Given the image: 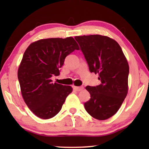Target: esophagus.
<instances>
[{"instance_id":"34e87169","label":"esophagus","mask_w":149,"mask_h":149,"mask_svg":"<svg viewBox=\"0 0 149 149\" xmlns=\"http://www.w3.org/2000/svg\"><path fill=\"white\" fill-rule=\"evenodd\" d=\"M84 89V87L81 86V87H74V89L75 91H82L83 89Z\"/></svg>"}]
</instances>
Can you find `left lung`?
I'll list each match as a JSON object with an SVG mask.
<instances>
[{
	"label": "left lung",
	"instance_id": "left-lung-1",
	"mask_svg": "<svg viewBox=\"0 0 149 149\" xmlns=\"http://www.w3.org/2000/svg\"><path fill=\"white\" fill-rule=\"evenodd\" d=\"M91 72L98 74L101 84L85 87L91 99L85 110L95 119L107 120L114 116L127 95L129 64L120 45L100 35L76 36Z\"/></svg>",
	"mask_w": 149,
	"mask_h": 149
}]
</instances>
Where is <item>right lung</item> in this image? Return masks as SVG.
<instances>
[{
	"label": "right lung",
	"mask_w": 149,
	"mask_h": 149,
	"mask_svg": "<svg viewBox=\"0 0 149 149\" xmlns=\"http://www.w3.org/2000/svg\"><path fill=\"white\" fill-rule=\"evenodd\" d=\"M79 50L72 37L40 39L29 45L17 70L22 97L30 110L41 119H49L61 110L72 92L69 85L53 84L51 77L60 75L65 58Z\"/></svg>",
	"instance_id": "1"
}]
</instances>
